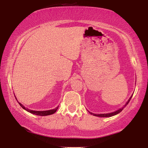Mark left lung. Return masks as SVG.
Instances as JSON below:
<instances>
[{
	"mask_svg": "<svg viewBox=\"0 0 148 148\" xmlns=\"http://www.w3.org/2000/svg\"><path fill=\"white\" fill-rule=\"evenodd\" d=\"M132 96H133V95H132V96H131L130 97V98H129V100H128V101H127V102L126 103V104H125V106L123 107V108H119V110H116V111H114V112H110V113H107V114H94V113H92V112H89V111H88V112H90L91 114H93V115H94V116H99V117H110V116H114V115H116V114H119V112H121V111H122V110H123V108H124L127 105L129 104V101H130V100H131V98H132Z\"/></svg>",
	"mask_w": 148,
	"mask_h": 148,
	"instance_id": "obj_1",
	"label": "left lung"
}]
</instances>
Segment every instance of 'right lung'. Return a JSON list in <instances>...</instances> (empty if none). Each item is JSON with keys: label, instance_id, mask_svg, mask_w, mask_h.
Instances as JSON below:
<instances>
[{"label": "right lung", "instance_id": "1", "mask_svg": "<svg viewBox=\"0 0 148 148\" xmlns=\"http://www.w3.org/2000/svg\"><path fill=\"white\" fill-rule=\"evenodd\" d=\"M15 98H16V97H15ZM16 100H17V98H16ZM18 103H19L20 106H21L22 107V108H23L24 110H25L26 111H27V112L32 113V114H36V115H38V116H47V115L52 114H54V113L55 112L56 110H57V109L58 108V107H56V108L52 109V110H44V111H36V110H29V109L25 108V107L23 105H22L21 103H19V102H18Z\"/></svg>", "mask_w": 148, "mask_h": 148}]
</instances>
